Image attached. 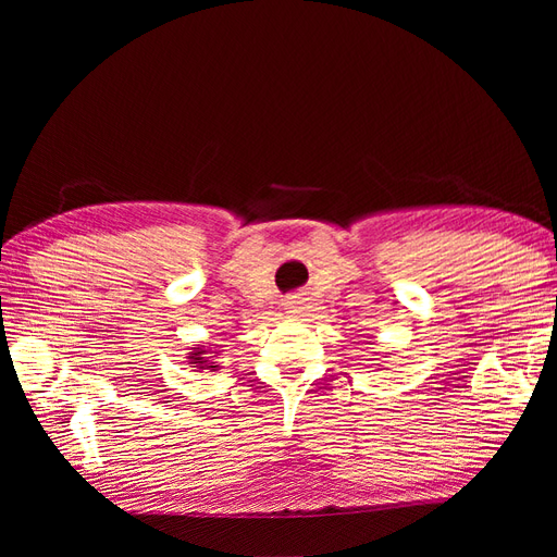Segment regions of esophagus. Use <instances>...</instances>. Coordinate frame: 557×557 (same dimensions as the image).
<instances>
[{
	"mask_svg": "<svg viewBox=\"0 0 557 557\" xmlns=\"http://www.w3.org/2000/svg\"><path fill=\"white\" fill-rule=\"evenodd\" d=\"M285 309H288V313H301V301L299 299H290V301H285Z\"/></svg>",
	"mask_w": 557,
	"mask_h": 557,
	"instance_id": "1",
	"label": "esophagus"
}]
</instances>
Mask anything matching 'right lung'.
I'll return each mask as SVG.
<instances>
[{"instance_id": "obj_1", "label": "right lung", "mask_w": 557, "mask_h": 557, "mask_svg": "<svg viewBox=\"0 0 557 557\" xmlns=\"http://www.w3.org/2000/svg\"><path fill=\"white\" fill-rule=\"evenodd\" d=\"M211 346H215V344H211ZM209 351H215L218 356V350H211L209 346L193 348V352L188 356V364H190V367H197V369H209V372H215V369H218V362H213V360L208 358Z\"/></svg>"}]
</instances>
